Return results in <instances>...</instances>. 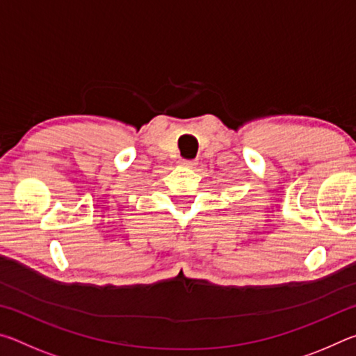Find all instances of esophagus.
Here are the masks:
<instances>
[{
  "label": "esophagus",
  "instance_id": "obj_1",
  "mask_svg": "<svg viewBox=\"0 0 356 356\" xmlns=\"http://www.w3.org/2000/svg\"><path fill=\"white\" fill-rule=\"evenodd\" d=\"M180 165L185 168H195L197 165V161L196 160H182L180 161Z\"/></svg>",
  "mask_w": 356,
  "mask_h": 356
}]
</instances>
